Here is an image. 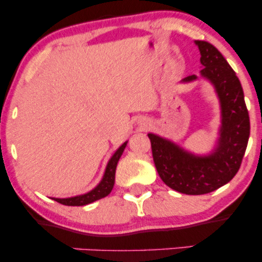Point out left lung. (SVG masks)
<instances>
[{
    "mask_svg": "<svg viewBox=\"0 0 262 262\" xmlns=\"http://www.w3.org/2000/svg\"><path fill=\"white\" fill-rule=\"evenodd\" d=\"M202 75L217 90L222 104L221 138L215 151L198 158L158 135L149 134L152 159L165 185L185 194H204L224 186L236 175L250 135V119L242 83L224 56L208 41L196 40ZM196 75L183 81L196 80Z\"/></svg>",
    "mask_w": 262,
    "mask_h": 262,
    "instance_id": "1",
    "label": "left lung"
}]
</instances>
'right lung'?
<instances>
[{
    "label": "right lung",
    "mask_w": 262,
    "mask_h": 262,
    "mask_svg": "<svg viewBox=\"0 0 262 262\" xmlns=\"http://www.w3.org/2000/svg\"><path fill=\"white\" fill-rule=\"evenodd\" d=\"M125 145L127 143H124L123 145L114 152V155L111 158L110 162L107 165L106 172H104L103 179L100 185L97 186L95 189H92L91 192L86 194H81V196L71 197V198H53L56 202L64 204V206H86V204L95 202V201L101 200V198L108 196L112 191L113 185H114V176H116V167L118 164L119 158H121L123 151H124Z\"/></svg>",
    "instance_id": "add662e5"
}]
</instances>
